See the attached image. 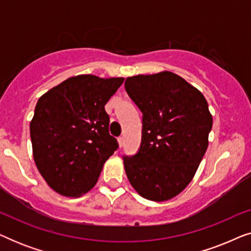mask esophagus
I'll use <instances>...</instances> for the list:
<instances>
[{
    "label": "esophagus",
    "instance_id": "esophagus-1",
    "mask_svg": "<svg viewBox=\"0 0 251 251\" xmlns=\"http://www.w3.org/2000/svg\"><path fill=\"white\" fill-rule=\"evenodd\" d=\"M118 142H119V146L122 147L123 144H125V138H123V137H119Z\"/></svg>",
    "mask_w": 251,
    "mask_h": 251
}]
</instances>
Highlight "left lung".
<instances>
[{
  "instance_id": "left-lung-1",
  "label": "left lung",
  "mask_w": 251,
  "mask_h": 251,
  "mask_svg": "<svg viewBox=\"0 0 251 251\" xmlns=\"http://www.w3.org/2000/svg\"><path fill=\"white\" fill-rule=\"evenodd\" d=\"M125 85L144 115L139 152L123 161L126 177L144 199L170 200L191 183L208 149V102L200 90L169 71L130 76Z\"/></svg>"
}]
</instances>
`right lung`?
<instances>
[{
    "instance_id": "1",
    "label": "right lung",
    "mask_w": 251,
    "mask_h": 251,
    "mask_svg": "<svg viewBox=\"0 0 251 251\" xmlns=\"http://www.w3.org/2000/svg\"><path fill=\"white\" fill-rule=\"evenodd\" d=\"M123 81L76 75L37 100L29 125L33 157L41 176L58 194L78 198L88 193L118 149L108 132L105 105Z\"/></svg>"
}]
</instances>
